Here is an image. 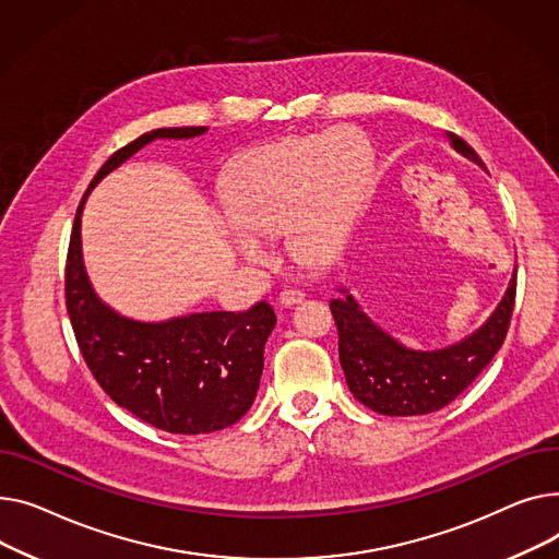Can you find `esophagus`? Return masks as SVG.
<instances>
[{
	"label": "esophagus",
	"instance_id": "obj_1",
	"mask_svg": "<svg viewBox=\"0 0 559 559\" xmlns=\"http://www.w3.org/2000/svg\"><path fill=\"white\" fill-rule=\"evenodd\" d=\"M302 300H305V293L298 290V288H284V290L280 293V298H277V302H280L282 307H293V305H298V302H302Z\"/></svg>",
	"mask_w": 559,
	"mask_h": 559
}]
</instances>
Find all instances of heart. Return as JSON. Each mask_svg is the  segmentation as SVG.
I'll return each instance as SVG.
<instances>
[{"label":"heart","instance_id":"heart-1","mask_svg":"<svg viewBox=\"0 0 559 559\" xmlns=\"http://www.w3.org/2000/svg\"><path fill=\"white\" fill-rule=\"evenodd\" d=\"M370 171L368 144L347 128L250 151L225 178V207L237 225L229 243L248 261H266V237L284 229L293 257H332L366 199Z\"/></svg>","mask_w":559,"mask_h":559}]
</instances>
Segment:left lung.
Listing matches in <instances>:
<instances>
[{"instance_id": "8db88e82", "label": "left lung", "mask_w": 559, "mask_h": 559, "mask_svg": "<svg viewBox=\"0 0 559 559\" xmlns=\"http://www.w3.org/2000/svg\"><path fill=\"white\" fill-rule=\"evenodd\" d=\"M451 146L483 167L476 151L457 135L447 133ZM345 298L332 300L338 326V358L352 395L374 413L390 417L426 415L444 408L487 368L501 349L516 295V269L508 290L478 330L444 349H411L360 309L345 288Z\"/></svg>"}]
</instances>
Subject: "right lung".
I'll return each mask as SVG.
<instances>
[{"label": "right lung", "mask_w": 559, "mask_h": 559, "mask_svg": "<svg viewBox=\"0 0 559 559\" xmlns=\"http://www.w3.org/2000/svg\"><path fill=\"white\" fill-rule=\"evenodd\" d=\"M205 126L157 128L108 157L76 210L64 300L76 343L110 400L155 429L180 436L221 431L252 406L264 372V345L277 322L266 302L246 311H203L162 322L126 318L90 284L81 248V216L90 191L155 140H191Z\"/></svg>", "instance_id": "obj_1"}]
</instances>
